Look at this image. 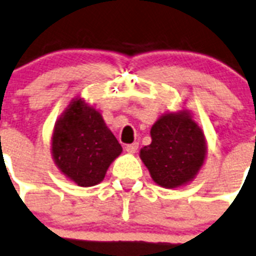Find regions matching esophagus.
Listing matches in <instances>:
<instances>
[{
  "instance_id": "34e87169",
  "label": "esophagus",
  "mask_w": 256,
  "mask_h": 256,
  "mask_svg": "<svg viewBox=\"0 0 256 256\" xmlns=\"http://www.w3.org/2000/svg\"><path fill=\"white\" fill-rule=\"evenodd\" d=\"M139 148V143H132V144H128L126 146V151L128 152V154H135V152L138 151Z\"/></svg>"
}]
</instances>
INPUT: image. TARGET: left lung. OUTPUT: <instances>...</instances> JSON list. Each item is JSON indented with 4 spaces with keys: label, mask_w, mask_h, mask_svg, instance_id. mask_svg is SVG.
<instances>
[{
    "label": "left lung",
    "mask_w": 256,
    "mask_h": 256,
    "mask_svg": "<svg viewBox=\"0 0 256 256\" xmlns=\"http://www.w3.org/2000/svg\"><path fill=\"white\" fill-rule=\"evenodd\" d=\"M152 143L140 150V158L152 180L166 188L188 184L204 162L202 128L188 112L164 114L151 128Z\"/></svg>",
    "instance_id": "8db88e82"
}]
</instances>
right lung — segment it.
<instances>
[{"label":"right lung","mask_w":256,"mask_h":256,"mask_svg":"<svg viewBox=\"0 0 256 256\" xmlns=\"http://www.w3.org/2000/svg\"><path fill=\"white\" fill-rule=\"evenodd\" d=\"M121 144L106 128L102 114L76 98L56 124L52 154L60 170L79 186L102 182Z\"/></svg>","instance_id":"add662e5"}]
</instances>
